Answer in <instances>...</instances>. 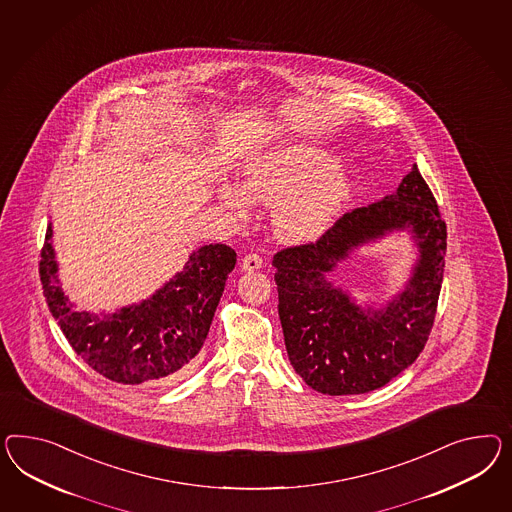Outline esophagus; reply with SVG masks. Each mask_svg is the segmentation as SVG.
I'll return each instance as SVG.
<instances>
[{
	"label": "esophagus",
	"mask_w": 512,
	"mask_h": 512,
	"mask_svg": "<svg viewBox=\"0 0 512 512\" xmlns=\"http://www.w3.org/2000/svg\"><path fill=\"white\" fill-rule=\"evenodd\" d=\"M263 266V257L259 253H248L242 261V270L246 272H253V270H259Z\"/></svg>",
	"instance_id": "34e87169"
}]
</instances>
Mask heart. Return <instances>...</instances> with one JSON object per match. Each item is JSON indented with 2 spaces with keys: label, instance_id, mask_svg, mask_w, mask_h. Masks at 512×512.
<instances>
[{
  "label": "heart",
  "instance_id": "heart-1",
  "mask_svg": "<svg viewBox=\"0 0 512 512\" xmlns=\"http://www.w3.org/2000/svg\"><path fill=\"white\" fill-rule=\"evenodd\" d=\"M241 197L233 188L221 192L223 205L246 212V199L277 207L276 233L285 242H311L324 235L350 197V182L335 169L328 152L287 147L253 160L242 180Z\"/></svg>",
  "mask_w": 512,
  "mask_h": 512
}]
</instances>
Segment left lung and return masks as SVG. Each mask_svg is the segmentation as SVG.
<instances>
[{"label": "left lung", "instance_id": "1", "mask_svg": "<svg viewBox=\"0 0 512 512\" xmlns=\"http://www.w3.org/2000/svg\"><path fill=\"white\" fill-rule=\"evenodd\" d=\"M408 228L420 261L407 289L380 310H363L327 274L352 248ZM447 227L417 166L395 194L345 212L317 242L277 251L279 320L294 371L324 395H360L410 367L436 317Z\"/></svg>", "mask_w": 512, "mask_h": 512}]
</instances>
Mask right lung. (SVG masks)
<instances>
[{
    "instance_id": "add662e5",
    "label": "right lung",
    "mask_w": 512,
    "mask_h": 512,
    "mask_svg": "<svg viewBox=\"0 0 512 512\" xmlns=\"http://www.w3.org/2000/svg\"><path fill=\"white\" fill-rule=\"evenodd\" d=\"M52 225L41 249L42 292L50 313L74 352L98 374L119 384L180 380L207 339L225 279L235 268V249L208 244L149 300L115 313L76 311L57 285Z\"/></svg>"
}]
</instances>
